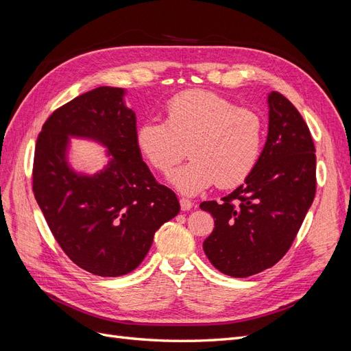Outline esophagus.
I'll list each match as a JSON object with an SVG mask.
<instances>
[{
  "instance_id": "esophagus-1",
  "label": "esophagus",
  "mask_w": 351,
  "mask_h": 351,
  "mask_svg": "<svg viewBox=\"0 0 351 351\" xmlns=\"http://www.w3.org/2000/svg\"><path fill=\"white\" fill-rule=\"evenodd\" d=\"M179 204H180V210H182V211H189L192 208V206H194V202H192L191 199H186V198H180L179 199Z\"/></svg>"
}]
</instances>
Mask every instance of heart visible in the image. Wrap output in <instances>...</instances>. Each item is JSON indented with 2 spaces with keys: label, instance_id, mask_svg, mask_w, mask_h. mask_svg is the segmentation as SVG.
Returning a JSON list of instances; mask_svg holds the SVG:
<instances>
[{
  "label": "heart",
  "instance_id": "heart-1",
  "mask_svg": "<svg viewBox=\"0 0 351 351\" xmlns=\"http://www.w3.org/2000/svg\"><path fill=\"white\" fill-rule=\"evenodd\" d=\"M166 118L144 121L135 134L141 156L154 171L171 176L182 194L195 195L217 184L233 188L252 175L265 138L263 118L250 108L206 90H188L166 104Z\"/></svg>",
  "mask_w": 351,
  "mask_h": 351
}]
</instances>
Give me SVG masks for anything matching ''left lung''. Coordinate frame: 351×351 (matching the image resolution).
<instances>
[{
  "mask_svg": "<svg viewBox=\"0 0 351 351\" xmlns=\"http://www.w3.org/2000/svg\"><path fill=\"white\" fill-rule=\"evenodd\" d=\"M268 137L252 175L221 201L199 204L214 219L204 252L223 274L236 278L261 273L287 254L316 192L306 122L278 92L268 95Z\"/></svg>",
  "mask_w": 351,
  "mask_h": 351,
  "instance_id": "1",
  "label": "left lung"
}]
</instances>
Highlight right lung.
<instances>
[{
    "mask_svg": "<svg viewBox=\"0 0 351 351\" xmlns=\"http://www.w3.org/2000/svg\"><path fill=\"white\" fill-rule=\"evenodd\" d=\"M123 88L97 87L52 112L38 135L33 194L61 250L100 277L137 268L156 230L180 210L172 189L160 185L135 143V114ZM69 134L107 145L111 162L95 177L74 174L64 162Z\"/></svg>",
    "mask_w": 351,
    "mask_h": 351,
    "instance_id": "obj_1",
    "label": "right lung"
}]
</instances>
